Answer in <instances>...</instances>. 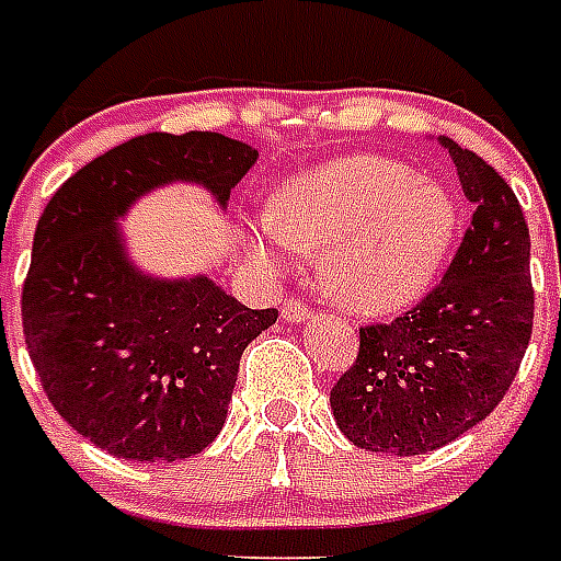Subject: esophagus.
<instances>
[{
    "mask_svg": "<svg viewBox=\"0 0 561 561\" xmlns=\"http://www.w3.org/2000/svg\"><path fill=\"white\" fill-rule=\"evenodd\" d=\"M282 318L288 320V323H302V320L311 318V309L306 302H299V299H288V302L282 306Z\"/></svg>",
    "mask_w": 561,
    "mask_h": 561,
    "instance_id": "34e87169",
    "label": "esophagus"
}]
</instances>
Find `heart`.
<instances>
[{
    "label": "heart",
    "instance_id": "heart-1",
    "mask_svg": "<svg viewBox=\"0 0 561 561\" xmlns=\"http://www.w3.org/2000/svg\"><path fill=\"white\" fill-rule=\"evenodd\" d=\"M459 229L442 187L379 156H344L285 179L271 220L247 226L252 259L285 273L320 255V282L358 314H394L433 288Z\"/></svg>",
    "mask_w": 561,
    "mask_h": 561
}]
</instances>
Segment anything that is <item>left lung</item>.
Instances as JSON below:
<instances>
[{"mask_svg": "<svg viewBox=\"0 0 561 561\" xmlns=\"http://www.w3.org/2000/svg\"><path fill=\"white\" fill-rule=\"evenodd\" d=\"M450 152L473 217L442 285L391 323L358 329V356L329 394L362 450L417 456L485 421L533 335L529 229L497 170L456 140Z\"/></svg>", "mask_w": 561, "mask_h": 561, "instance_id": "obj_1", "label": "left lung"}]
</instances>
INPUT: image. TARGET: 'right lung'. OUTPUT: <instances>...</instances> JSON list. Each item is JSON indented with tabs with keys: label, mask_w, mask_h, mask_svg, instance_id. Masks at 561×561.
<instances>
[{
	"label": "right lung",
	"mask_w": 561,
	"mask_h": 561,
	"mask_svg": "<svg viewBox=\"0 0 561 561\" xmlns=\"http://www.w3.org/2000/svg\"><path fill=\"white\" fill-rule=\"evenodd\" d=\"M259 149L217 131H149L64 182L34 229L23 335L55 412L117 459L176 461L220 435L247 344L276 309H247L208 276L158 279L117 220L170 182L220 205Z\"/></svg>",
	"instance_id": "1"
}]
</instances>
